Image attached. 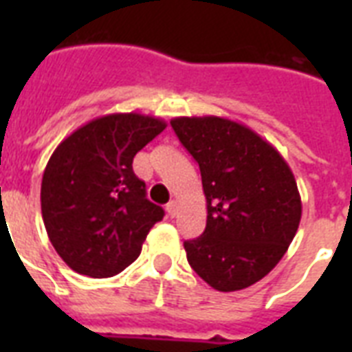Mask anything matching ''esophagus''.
<instances>
[{"instance_id": "esophagus-1", "label": "esophagus", "mask_w": 352, "mask_h": 352, "mask_svg": "<svg viewBox=\"0 0 352 352\" xmlns=\"http://www.w3.org/2000/svg\"><path fill=\"white\" fill-rule=\"evenodd\" d=\"M166 212H168V215H171V217H175V214H177V201H175V199L166 204Z\"/></svg>"}]
</instances>
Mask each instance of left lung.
Wrapping results in <instances>:
<instances>
[{"label": "left lung", "mask_w": 352, "mask_h": 352, "mask_svg": "<svg viewBox=\"0 0 352 352\" xmlns=\"http://www.w3.org/2000/svg\"><path fill=\"white\" fill-rule=\"evenodd\" d=\"M171 127L201 170L206 228L184 241L190 267L221 292L263 279L301 219L294 173L272 144L221 117H179Z\"/></svg>", "instance_id": "left-lung-1"}]
</instances>
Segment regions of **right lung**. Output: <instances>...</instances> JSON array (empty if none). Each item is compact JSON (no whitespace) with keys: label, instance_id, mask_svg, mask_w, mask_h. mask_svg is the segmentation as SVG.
<instances>
[{"label":"right lung","instance_id":"add662e5","mask_svg":"<svg viewBox=\"0 0 352 352\" xmlns=\"http://www.w3.org/2000/svg\"><path fill=\"white\" fill-rule=\"evenodd\" d=\"M164 127L160 118L113 113L78 127L51 155L41 179V215L54 250L74 272H122L164 217L133 171V157Z\"/></svg>","mask_w":352,"mask_h":352}]
</instances>
